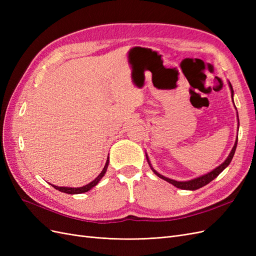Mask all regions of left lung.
<instances>
[{"mask_svg":"<svg viewBox=\"0 0 256 256\" xmlns=\"http://www.w3.org/2000/svg\"><path fill=\"white\" fill-rule=\"evenodd\" d=\"M230 90H232V98H233L234 90H233V88H232V84H230ZM237 116H238V114H237ZM237 140H238V138H236L235 145H234V147H233V150H232L230 154H228V157L226 158V160L224 161L221 166H219L218 168H216L214 170V171L209 172L208 174H205V175H203V176L194 178V180H188V182H176V180H170V178H168V177H164V175H161V174H159L158 172L154 171V170L152 168V166H150V160H148V158H147V154H146V159H147V162H148L150 166L152 168V172H154V174H156L158 177L162 178V180H166L168 182L172 184L173 186H175V187L180 188V189H184V190H196V189H200V188L204 187L205 184H207L210 182L212 180H214V178H216V176H218V175L223 171V170L226 168L230 164L232 159H233V157H234L236 147H237Z\"/></svg>","mask_w":256,"mask_h":256,"instance_id":"1","label":"left lung"}]
</instances>
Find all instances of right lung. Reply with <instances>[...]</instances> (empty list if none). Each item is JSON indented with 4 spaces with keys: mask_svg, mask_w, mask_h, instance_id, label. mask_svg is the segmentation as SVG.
<instances>
[{
    "mask_svg": "<svg viewBox=\"0 0 256 256\" xmlns=\"http://www.w3.org/2000/svg\"><path fill=\"white\" fill-rule=\"evenodd\" d=\"M108 164H109V158H108L106 162V166L104 168V170L102 171V173H100L97 178H95L94 180L90 182V184H88L86 186H83V187H80V188H67V187H58V186H54L53 187L56 188V190L60 191V192H64V193H68V194H79V193H84V192H88V190H90L92 187H95V186L99 182V180H102V178L104 177L106 168H108Z\"/></svg>",
    "mask_w": 256,
    "mask_h": 256,
    "instance_id": "obj_1",
    "label": "right lung"
}]
</instances>
